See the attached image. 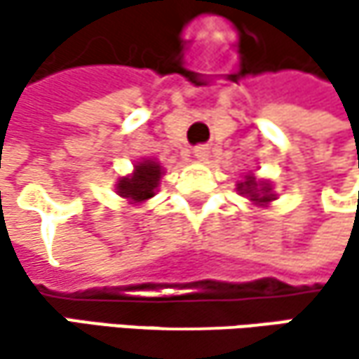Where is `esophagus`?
I'll list each match as a JSON object with an SVG mask.
<instances>
[{
  "label": "esophagus",
  "instance_id": "obj_1",
  "mask_svg": "<svg viewBox=\"0 0 359 359\" xmlns=\"http://www.w3.org/2000/svg\"><path fill=\"white\" fill-rule=\"evenodd\" d=\"M208 154H210V149H208L205 145H197V147H193V156H195L197 160H205V158H208Z\"/></svg>",
  "mask_w": 359,
  "mask_h": 359
}]
</instances>
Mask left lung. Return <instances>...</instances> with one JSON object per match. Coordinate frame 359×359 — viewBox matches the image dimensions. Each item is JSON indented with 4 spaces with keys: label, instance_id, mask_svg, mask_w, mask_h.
Masks as SVG:
<instances>
[{
    "label": "left lung",
    "instance_id": "obj_1",
    "mask_svg": "<svg viewBox=\"0 0 359 359\" xmlns=\"http://www.w3.org/2000/svg\"><path fill=\"white\" fill-rule=\"evenodd\" d=\"M239 191L241 193H248L251 197V201H259V203H266V201H270V197L272 195H268V187H262V189H257V182L253 177H248L245 182H241L239 184Z\"/></svg>",
    "mask_w": 359,
    "mask_h": 359
}]
</instances>
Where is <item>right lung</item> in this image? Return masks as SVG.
Here are the masks:
<instances>
[{
	"instance_id": "add662e5",
	"label": "right lung",
	"mask_w": 359,
	"mask_h": 359,
	"mask_svg": "<svg viewBox=\"0 0 359 359\" xmlns=\"http://www.w3.org/2000/svg\"><path fill=\"white\" fill-rule=\"evenodd\" d=\"M162 170L156 162H143L137 166L130 179H122L118 182V193L135 203L154 197V191L160 182Z\"/></svg>"
}]
</instances>
